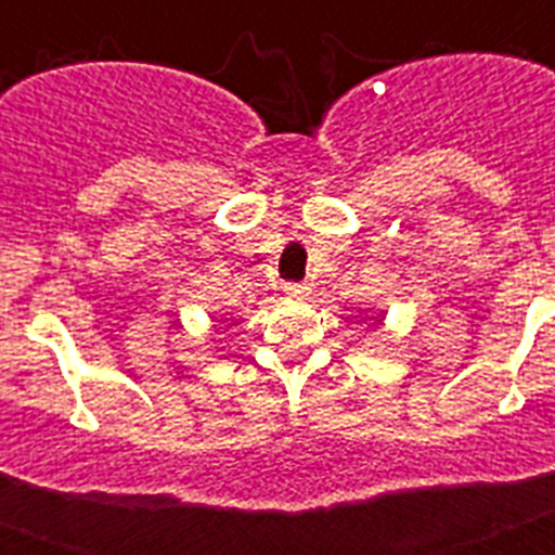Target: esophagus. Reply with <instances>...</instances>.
<instances>
[{
  "instance_id": "1",
  "label": "esophagus",
  "mask_w": 555,
  "mask_h": 555,
  "mask_svg": "<svg viewBox=\"0 0 555 555\" xmlns=\"http://www.w3.org/2000/svg\"><path fill=\"white\" fill-rule=\"evenodd\" d=\"M283 292H286V297H292V300H308L311 286H306V283H286Z\"/></svg>"
}]
</instances>
